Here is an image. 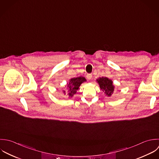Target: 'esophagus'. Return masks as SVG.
Here are the masks:
<instances>
[{
    "mask_svg": "<svg viewBox=\"0 0 159 159\" xmlns=\"http://www.w3.org/2000/svg\"><path fill=\"white\" fill-rule=\"evenodd\" d=\"M86 77H87V78L89 80H90V79H92V75L90 74H89L87 75Z\"/></svg>",
    "mask_w": 159,
    "mask_h": 159,
    "instance_id": "34e87169",
    "label": "esophagus"
}]
</instances>
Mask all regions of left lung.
Masks as SVG:
<instances>
[{
	"instance_id": "obj_1",
	"label": "left lung",
	"mask_w": 159,
	"mask_h": 159,
	"mask_svg": "<svg viewBox=\"0 0 159 159\" xmlns=\"http://www.w3.org/2000/svg\"><path fill=\"white\" fill-rule=\"evenodd\" d=\"M100 89L104 92L105 96L111 97L115 92V85L113 81L107 77H100L96 80Z\"/></svg>"
}]
</instances>
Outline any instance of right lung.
I'll use <instances>...</instances> for the list:
<instances>
[{"instance_id":"add662e5","label":"right lung","mask_w":159,"mask_h":159,"mask_svg":"<svg viewBox=\"0 0 159 159\" xmlns=\"http://www.w3.org/2000/svg\"><path fill=\"white\" fill-rule=\"evenodd\" d=\"M86 81V79L82 76L70 79L69 82L67 83V88L66 90H62L63 94H67L69 98H72L74 94L77 93V91L79 89L80 85Z\"/></svg>"}]
</instances>
